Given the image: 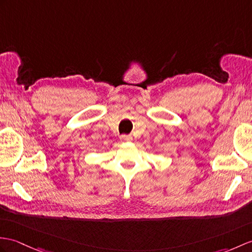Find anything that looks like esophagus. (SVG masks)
<instances>
[{
	"label": "esophagus",
	"instance_id": "esophagus-1",
	"mask_svg": "<svg viewBox=\"0 0 252 252\" xmlns=\"http://www.w3.org/2000/svg\"><path fill=\"white\" fill-rule=\"evenodd\" d=\"M120 138H121V140H124V142H131L132 140V136H130V135H121Z\"/></svg>",
	"mask_w": 252,
	"mask_h": 252
}]
</instances>
